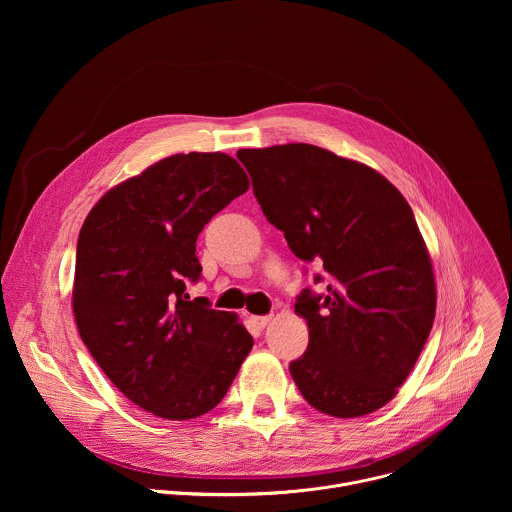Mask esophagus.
Masks as SVG:
<instances>
[{
	"label": "esophagus",
	"mask_w": 512,
	"mask_h": 512,
	"mask_svg": "<svg viewBox=\"0 0 512 512\" xmlns=\"http://www.w3.org/2000/svg\"><path fill=\"white\" fill-rule=\"evenodd\" d=\"M269 320H271V316H253V318H251V322H253V326H255L257 330H263V328L269 324Z\"/></svg>",
	"instance_id": "1"
}]
</instances>
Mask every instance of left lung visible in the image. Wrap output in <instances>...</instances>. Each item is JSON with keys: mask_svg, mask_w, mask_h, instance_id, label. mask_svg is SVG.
Wrapping results in <instances>:
<instances>
[{"mask_svg": "<svg viewBox=\"0 0 512 512\" xmlns=\"http://www.w3.org/2000/svg\"><path fill=\"white\" fill-rule=\"evenodd\" d=\"M237 158L267 221L330 279L324 296L304 289L296 302L310 330L308 350L289 364L300 393L332 417L381 409L413 371L435 318L433 267L411 206L377 170L318 145Z\"/></svg>", "mask_w": 512, "mask_h": 512, "instance_id": "obj_1", "label": "left lung"}]
</instances>
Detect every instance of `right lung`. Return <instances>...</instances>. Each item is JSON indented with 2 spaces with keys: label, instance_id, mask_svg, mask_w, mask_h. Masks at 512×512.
I'll return each instance as SVG.
<instances>
[{
  "label": "right lung",
  "instance_id": "right-lung-1",
  "mask_svg": "<svg viewBox=\"0 0 512 512\" xmlns=\"http://www.w3.org/2000/svg\"><path fill=\"white\" fill-rule=\"evenodd\" d=\"M249 190L227 154H176L111 188L85 218L72 285L79 334L137 407L184 421L227 395L253 338L239 316L190 300L196 239Z\"/></svg>",
  "mask_w": 512,
  "mask_h": 512
}]
</instances>
